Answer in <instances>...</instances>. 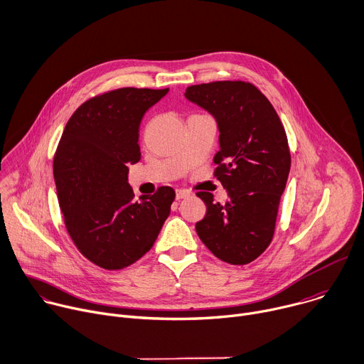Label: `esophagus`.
<instances>
[{"mask_svg": "<svg viewBox=\"0 0 364 364\" xmlns=\"http://www.w3.org/2000/svg\"><path fill=\"white\" fill-rule=\"evenodd\" d=\"M188 196H191V192H188L185 189H176V199L178 200H181L183 198H188Z\"/></svg>", "mask_w": 364, "mask_h": 364, "instance_id": "1", "label": "esophagus"}]
</instances>
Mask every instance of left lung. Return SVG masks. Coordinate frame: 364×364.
I'll return each mask as SVG.
<instances>
[{"label": "left lung", "mask_w": 364, "mask_h": 364, "mask_svg": "<svg viewBox=\"0 0 364 364\" xmlns=\"http://www.w3.org/2000/svg\"><path fill=\"white\" fill-rule=\"evenodd\" d=\"M185 97L213 116L220 130L215 176L228 200L198 192L206 215L196 234L220 259L244 265L269 245L281 195L291 166L284 126L269 100L251 83L213 82L191 86Z\"/></svg>", "instance_id": "left-lung-1"}]
</instances>
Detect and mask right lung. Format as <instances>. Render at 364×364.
<instances>
[{"label":"right lung","mask_w":364,"mask_h":364,"mask_svg":"<svg viewBox=\"0 0 364 364\" xmlns=\"http://www.w3.org/2000/svg\"><path fill=\"white\" fill-rule=\"evenodd\" d=\"M168 92L123 87L103 93L73 113L61 134L53 172L64 224L79 251L105 269L141 258L171 213V186L137 202L127 182V166L141 155L140 122Z\"/></svg>","instance_id":"right-lung-1"}]
</instances>
